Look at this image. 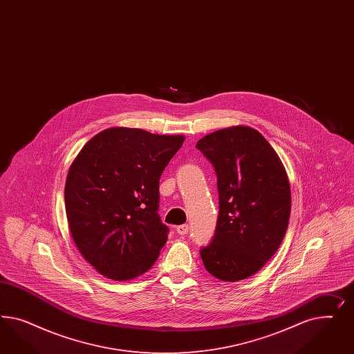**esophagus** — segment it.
<instances>
[{
  "label": "esophagus",
  "instance_id": "1",
  "mask_svg": "<svg viewBox=\"0 0 354 354\" xmlns=\"http://www.w3.org/2000/svg\"><path fill=\"white\" fill-rule=\"evenodd\" d=\"M188 225H180L176 227V232L179 234V235H187L188 234Z\"/></svg>",
  "mask_w": 354,
  "mask_h": 354
}]
</instances>
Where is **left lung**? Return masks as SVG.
<instances>
[{
  "label": "left lung",
  "instance_id": "1",
  "mask_svg": "<svg viewBox=\"0 0 354 354\" xmlns=\"http://www.w3.org/2000/svg\"><path fill=\"white\" fill-rule=\"evenodd\" d=\"M196 148L213 165L219 214L200 254L209 274L249 278L275 254L287 232L290 188L278 154L257 129L236 126L206 135Z\"/></svg>",
  "mask_w": 354,
  "mask_h": 354
}]
</instances>
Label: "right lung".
Here are the masks:
<instances>
[{
  "instance_id": "1",
  "label": "right lung",
  "mask_w": 354,
  "mask_h": 354,
  "mask_svg": "<svg viewBox=\"0 0 354 354\" xmlns=\"http://www.w3.org/2000/svg\"><path fill=\"white\" fill-rule=\"evenodd\" d=\"M183 141L114 127L89 140L73 162L66 215L79 252L101 275L138 278L160 256L169 234L157 213L160 178Z\"/></svg>"
}]
</instances>
